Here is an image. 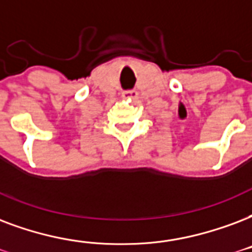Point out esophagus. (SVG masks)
Instances as JSON below:
<instances>
[{"mask_svg": "<svg viewBox=\"0 0 252 252\" xmlns=\"http://www.w3.org/2000/svg\"><path fill=\"white\" fill-rule=\"evenodd\" d=\"M123 97L124 99H136L137 97V91L136 90H128V91H124L123 92Z\"/></svg>", "mask_w": 252, "mask_h": 252, "instance_id": "esophagus-1", "label": "esophagus"}]
</instances>
